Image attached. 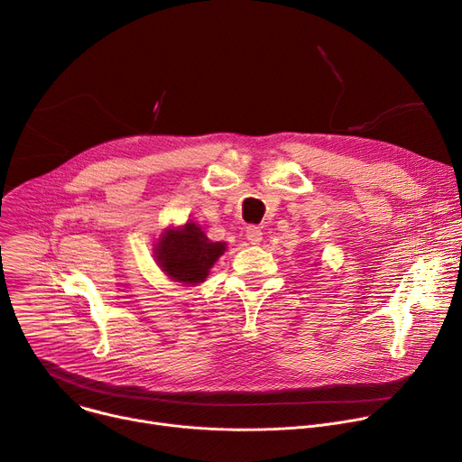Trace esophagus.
<instances>
[{"instance_id": "1", "label": "esophagus", "mask_w": 462, "mask_h": 462, "mask_svg": "<svg viewBox=\"0 0 462 462\" xmlns=\"http://www.w3.org/2000/svg\"><path fill=\"white\" fill-rule=\"evenodd\" d=\"M246 239L250 241V245H259L263 241V232L257 226H248L246 228Z\"/></svg>"}]
</instances>
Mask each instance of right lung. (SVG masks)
Listing matches in <instances>:
<instances>
[{"mask_svg": "<svg viewBox=\"0 0 462 462\" xmlns=\"http://www.w3.org/2000/svg\"><path fill=\"white\" fill-rule=\"evenodd\" d=\"M225 252L226 243L210 241L199 225L188 219L180 226L162 230L153 257L171 282L193 287L207 282L210 269Z\"/></svg>", "mask_w": 462, "mask_h": 462, "instance_id": "add662e5", "label": "right lung"}]
</instances>
